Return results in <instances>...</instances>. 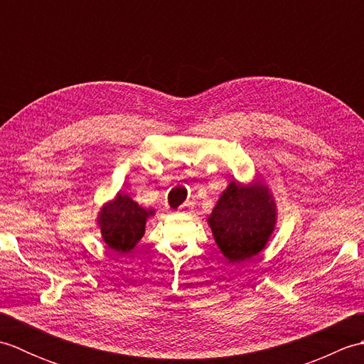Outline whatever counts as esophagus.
Listing matches in <instances>:
<instances>
[{"label": "esophagus", "mask_w": 364, "mask_h": 364, "mask_svg": "<svg viewBox=\"0 0 364 364\" xmlns=\"http://www.w3.org/2000/svg\"><path fill=\"white\" fill-rule=\"evenodd\" d=\"M192 211V206L191 203H183L180 208H178L176 213H181V214H189Z\"/></svg>", "instance_id": "obj_1"}]
</instances>
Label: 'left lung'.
Listing matches in <instances>:
<instances>
[{
    "label": "left lung",
    "mask_w": 364,
    "mask_h": 364,
    "mask_svg": "<svg viewBox=\"0 0 364 364\" xmlns=\"http://www.w3.org/2000/svg\"><path fill=\"white\" fill-rule=\"evenodd\" d=\"M277 214L274 194L257 175L250 183L231 181L206 220L223 257L236 264L266 249Z\"/></svg>",
    "instance_id": "1"
}]
</instances>
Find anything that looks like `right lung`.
<instances>
[{"instance_id": "1", "label": "right lung", "mask_w": 364, "mask_h": 364, "mask_svg": "<svg viewBox=\"0 0 364 364\" xmlns=\"http://www.w3.org/2000/svg\"><path fill=\"white\" fill-rule=\"evenodd\" d=\"M154 215L151 208H142L128 194L117 192L97 214V228L107 249L125 255L131 252L145 235L149 218Z\"/></svg>"}]
</instances>
